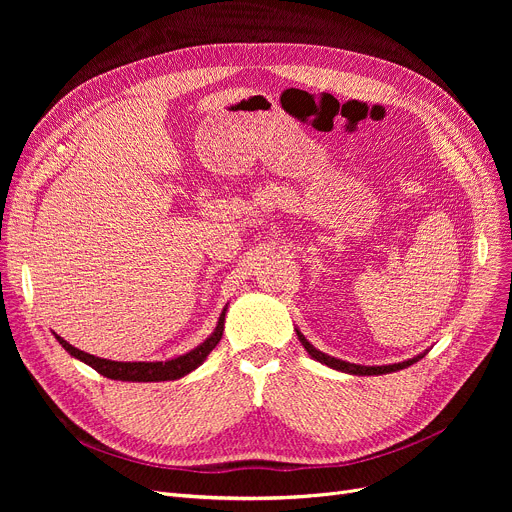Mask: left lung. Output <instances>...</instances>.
Segmentation results:
<instances>
[{"label":"left lung","instance_id":"1","mask_svg":"<svg viewBox=\"0 0 512 512\" xmlns=\"http://www.w3.org/2000/svg\"><path fill=\"white\" fill-rule=\"evenodd\" d=\"M297 336H299L301 344L305 346V351H307L315 361L324 363V365H328V367H332V369H336V371L353 373V375H382V373H392V371L405 369V367H409V365H413V363H417L419 359L425 357V353H421V355H417V357H413V359H407V361H402V363H392V365H357V363H348V361H342V359H336V357H330V355H326V353L317 351V348L301 334V330H297Z\"/></svg>","mask_w":512,"mask_h":512}]
</instances>
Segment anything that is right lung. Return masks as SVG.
Masks as SVG:
<instances>
[{"label": "right lung", "instance_id": "obj_1", "mask_svg": "<svg viewBox=\"0 0 512 512\" xmlns=\"http://www.w3.org/2000/svg\"><path fill=\"white\" fill-rule=\"evenodd\" d=\"M226 309H228V305L220 313L218 324H215V330L209 334V338H205L199 346H195L193 351H188L180 357H174L170 361H132V363L130 361H110V359H101V357L80 351V348L72 346L56 332H53V336H56V340L66 348V351L74 359L87 363L97 373L105 375V378L120 380V382H168V380H180L186 373L195 371L207 359V355L213 351V348L218 346V342L222 340V334H224Z\"/></svg>", "mask_w": 512, "mask_h": 512}]
</instances>
